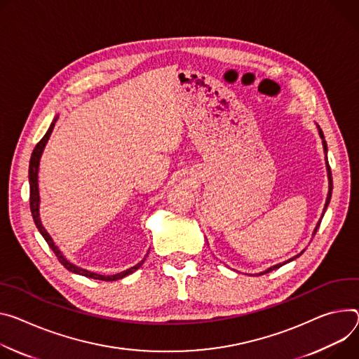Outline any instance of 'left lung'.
Segmentation results:
<instances>
[{"label":"left lung","instance_id":"1","mask_svg":"<svg viewBox=\"0 0 359 359\" xmlns=\"http://www.w3.org/2000/svg\"><path fill=\"white\" fill-rule=\"evenodd\" d=\"M319 136L322 137V144H323V150H325V154H327V151H328V149H327V142H325L323 139V133H322V130L319 128ZM325 160H327V170H328V179H330V191H328V198H327V203H325V208H323V213H325V210H327V208H328V205H330V202H331V196H332V173H331V168H330V163H328V157H325ZM323 213H322V217H323ZM319 224H320V220L318 222V224H316V227H315V231H313V236H315V233H316V231H318V227H319ZM302 253V252H301ZM299 253V255H301ZM299 255H297L295 257H292V259H289V260H286L285 264H287V262H290V260H293V259H297ZM285 264H279V265H275V266H272V268H269L268 271H265L264 273H268V272H272L273 269H278V268H280L282 265H285ZM264 273H260V275H264Z\"/></svg>","mask_w":359,"mask_h":359}]
</instances>
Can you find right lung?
<instances>
[{
	"instance_id": "add662e5",
	"label": "right lung",
	"mask_w": 359,
	"mask_h": 359,
	"mask_svg": "<svg viewBox=\"0 0 359 359\" xmlns=\"http://www.w3.org/2000/svg\"><path fill=\"white\" fill-rule=\"evenodd\" d=\"M54 124L55 121L51 123L50 128L47 130V133L44 135V137L37 143V146L34 147V150H32V154H31V158H29V168H28V180H29V209H31V215H32V219H34V223L37 226V229L40 231V233L43 235V238L46 239V242L48 243V246L53 249L54 255L57 256L58 262L72 272L74 273H79V275H83V276H87V278H93V279H99V280H117V279H121L130 273H133L135 271H137L143 262L144 259L142 260V262H139L136 266L130 268L127 271H123L120 273H116V275H99V273H94V272H90V271H86V269H81L76 265H73L72 262H69V260L62 256V253L58 250V248L54 245L51 236L48 235V232L44 229V226L41 224V220H40V213H39V205H40V194H39V165H40V157H41V153L46 147V143L48 142L50 139V135L53 132L54 128Z\"/></svg>"
}]
</instances>
